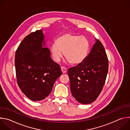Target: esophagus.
Segmentation results:
<instances>
[{
    "instance_id": "34e87169",
    "label": "esophagus",
    "mask_w": 130,
    "mask_h": 130,
    "mask_svg": "<svg viewBox=\"0 0 130 130\" xmlns=\"http://www.w3.org/2000/svg\"><path fill=\"white\" fill-rule=\"evenodd\" d=\"M61 70L63 73H65L67 72V69L64 67H61Z\"/></svg>"
}]
</instances>
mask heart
I'll return each mask as SVG.
<instances>
[{"mask_svg":"<svg viewBox=\"0 0 130 130\" xmlns=\"http://www.w3.org/2000/svg\"><path fill=\"white\" fill-rule=\"evenodd\" d=\"M89 44L87 39L71 33L64 34L57 39L56 43L51 45L50 51L55 62H59L63 53L66 59L72 65H79L85 59Z\"/></svg>","mask_w":130,"mask_h":130,"instance_id":"b5f03b06","label":"heart"}]
</instances>
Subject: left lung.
I'll use <instances>...</instances> for the list:
<instances>
[{
  "mask_svg": "<svg viewBox=\"0 0 130 130\" xmlns=\"http://www.w3.org/2000/svg\"><path fill=\"white\" fill-rule=\"evenodd\" d=\"M96 40L84 61L68 71L72 95L82 104H89L97 98L108 72V60L104 46Z\"/></svg>",
  "mask_w": 130,
  "mask_h": 130,
  "instance_id": "obj_1",
  "label": "left lung"
}]
</instances>
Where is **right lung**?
<instances>
[{"label": "right lung", "mask_w": 130, "mask_h": 130, "mask_svg": "<svg viewBox=\"0 0 130 130\" xmlns=\"http://www.w3.org/2000/svg\"><path fill=\"white\" fill-rule=\"evenodd\" d=\"M41 30L26 36L15 53V66L17 84L23 93L32 101L46 98L56 80L62 75L60 65L50 57V51L43 48Z\"/></svg>", "instance_id": "obj_1"}]
</instances>
